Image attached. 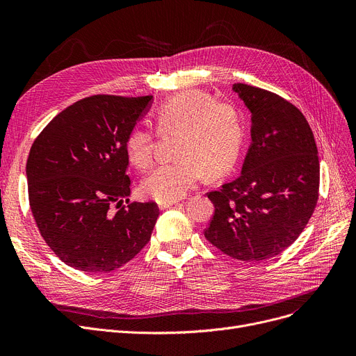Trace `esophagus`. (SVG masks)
I'll return each instance as SVG.
<instances>
[{"label": "esophagus", "mask_w": 356, "mask_h": 356, "mask_svg": "<svg viewBox=\"0 0 356 356\" xmlns=\"http://www.w3.org/2000/svg\"><path fill=\"white\" fill-rule=\"evenodd\" d=\"M176 203H177V200H163V202H159V208L167 209V208L173 207V204H176Z\"/></svg>", "instance_id": "1"}]
</instances>
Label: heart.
<instances>
[{
    "label": "heart",
    "mask_w": 356,
    "mask_h": 356,
    "mask_svg": "<svg viewBox=\"0 0 356 356\" xmlns=\"http://www.w3.org/2000/svg\"><path fill=\"white\" fill-rule=\"evenodd\" d=\"M159 133H180L177 160L157 165L141 183L145 196L177 200L203 179L220 177L236 163L244 127L238 109L229 102L215 101L202 90H183L154 111ZM156 136L152 129L136 127L125 141L129 161L147 168L154 159Z\"/></svg>",
    "instance_id": "b5f03b06"
}]
</instances>
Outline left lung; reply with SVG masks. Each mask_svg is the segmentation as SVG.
Wrapping results in <instances>:
<instances>
[{
  "mask_svg": "<svg viewBox=\"0 0 356 356\" xmlns=\"http://www.w3.org/2000/svg\"><path fill=\"white\" fill-rule=\"evenodd\" d=\"M251 111L241 175L209 192L215 213L204 236L239 261L283 252L306 228L319 197L321 165L312 128L293 104L245 83L232 88Z\"/></svg>",
  "mask_w": 356,
  "mask_h": 356,
  "instance_id": "8db88e82",
  "label": "left lung"
}]
</instances>
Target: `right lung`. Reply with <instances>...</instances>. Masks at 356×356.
Returning <instances> with one entry per match:
<instances>
[{
	"mask_svg": "<svg viewBox=\"0 0 356 356\" xmlns=\"http://www.w3.org/2000/svg\"><path fill=\"white\" fill-rule=\"evenodd\" d=\"M152 99L83 98L56 115L30 148V209L46 244L69 267L114 271L152 238L160 211L156 202H129L125 149Z\"/></svg>",
	"mask_w": 356,
	"mask_h": 356,
	"instance_id": "obj_1",
	"label": "right lung"
}]
</instances>
